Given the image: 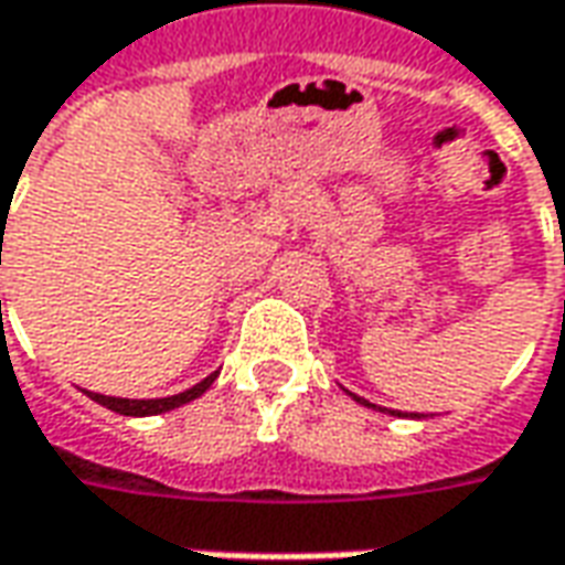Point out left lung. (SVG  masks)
<instances>
[{
  "instance_id": "8db88e82",
  "label": "left lung",
  "mask_w": 565,
  "mask_h": 565,
  "mask_svg": "<svg viewBox=\"0 0 565 565\" xmlns=\"http://www.w3.org/2000/svg\"><path fill=\"white\" fill-rule=\"evenodd\" d=\"M350 394V391H348ZM360 406H369V408H375V412H384V415H394V418H427V415H418V412H399V408H384V406H375V403H369V399H363V396H356V394H350Z\"/></svg>"
}]
</instances>
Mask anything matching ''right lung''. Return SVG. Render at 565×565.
Wrapping results in <instances>:
<instances>
[{
  "label": "right lung",
  "instance_id": "add662e5",
  "mask_svg": "<svg viewBox=\"0 0 565 565\" xmlns=\"http://www.w3.org/2000/svg\"><path fill=\"white\" fill-rule=\"evenodd\" d=\"M215 379H217V372H212L209 379H202L200 384H193V387L184 391V394L162 396V399H122V396H104V394H92V391H85V394L92 396L95 403H100V406L110 408V412L131 415V418H147V415H162V412H171V408L184 406V403H193L196 396H202L209 387H212V381Z\"/></svg>",
  "mask_w": 565,
  "mask_h": 565
}]
</instances>
